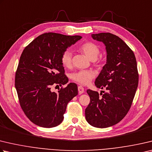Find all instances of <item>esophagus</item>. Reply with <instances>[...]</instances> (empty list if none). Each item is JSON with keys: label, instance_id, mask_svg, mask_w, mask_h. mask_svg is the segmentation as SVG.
I'll return each instance as SVG.
<instances>
[{"label": "esophagus", "instance_id": "esophagus-1", "mask_svg": "<svg viewBox=\"0 0 152 152\" xmlns=\"http://www.w3.org/2000/svg\"><path fill=\"white\" fill-rule=\"evenodd\" d=\"M78 93L80 94H83L84 92V88L81 86H79L78 88Z\"/></svg>", "mask_w": 152, "mask_h": 152}]
</instances>
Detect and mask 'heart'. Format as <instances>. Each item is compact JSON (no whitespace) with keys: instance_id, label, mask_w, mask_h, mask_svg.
<instances>
[{"instance_id":"heart-1","label":"heart","mask_w":152,"mask_h":152,"mask_svg":"<svg viewBox=\"0 0 152 152\" xmlns=\"http://www.w3.org/2000/svg\"><path fill=\"white\" fill-rule=\"evenodd\" d=\"M79 49L90 60H95L97 59L100 52L98 46L91 42L84 43L83 45L80 46ZM72 56V54L70 50H66L63 52L61 57V62L64 66L67 68L71 66ZM94 76V74L92 71L80 70L72 74V79L79 84L86 85L90 83Z\"/></svg>"}]
</instances>
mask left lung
Returning a JSON list of instances; mask_svg holds the SVG:
<instances>
[{"instance_id":"1","label":"left lung","mask_w":152,"mask_h":152,"mask_svg":"<svg viewBox=\"0 0 152 152\" xmlns=\"http://www.w3.org/2000/svg\"><path fill=\"white\" fill-rule=\"evenodd\" d=\"M92 37L106 46V64L95 80L96 86L106 92L102 90L100 97L98 92L87 90L90 102L85 116L91 126L105 128L126 116L136 92L139 76L134 52L120 38L108 32L92 34Z\"/></svg>"}]
</instances>
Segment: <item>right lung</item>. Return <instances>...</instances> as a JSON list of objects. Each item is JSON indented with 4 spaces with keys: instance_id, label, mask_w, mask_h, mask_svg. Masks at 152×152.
<instances>
[{
    "instance_id": "1",
    "label": "right lung",
    "mask_w": 152,
    "mask_h": 152,
    "mask_svg": "<svg viewBox=\"0 0 152 152\" xmlns=\"http://www.w3.org/2000/svg\"><path fill=\"white\" fill-rule=\"evenodd\" d=\"M82 38L45 33L24 49L16 72L15 88L22 109L36 125L43 128L58 126L64 119L68 103L78 95L76 84H68L57 93L52 92L51 87L68 83L62 55Z\"/></svg>"
}]
</instances>
